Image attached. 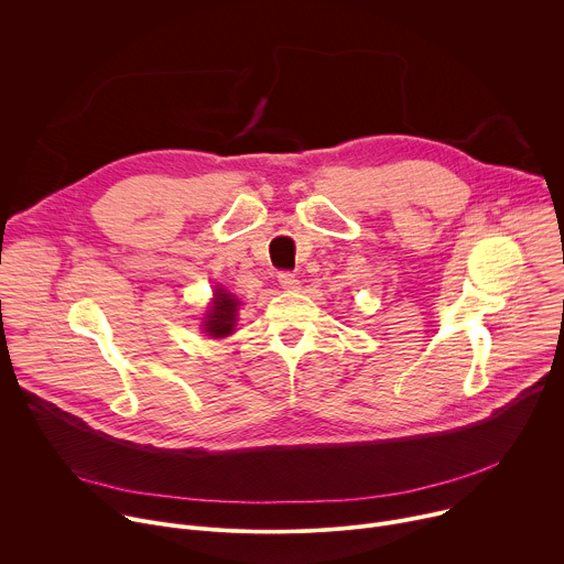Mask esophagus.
I'll return each mask as SVG.
<instances>
[{
  "instance_id": "esophagus-1",
  "label": "esophagus",
  "mask_w": 564,
  "mask_h": 564,
  "mask_svg": "<svg viewBox=\"0 0 564 564\" xmlns=\"http://www.w3.org/2000/svg\"><path fill=\"white\" fill-rule=\"evenodd\" d=\"M279 283H281V288L283 290H288V292H292V290H299V279L292 274V272H281L279 274Z\"/></svg>"
}]
</instances>
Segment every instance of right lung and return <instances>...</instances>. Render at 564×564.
<instances>
[{"mask_svg":"<svg viewBox=\"0 0 564 564\" xmlns=\"http://www.w3.org/2000/svg\"><path fill=\"white\" fill-rule=\"evenodd\" d=\"M238 305H240L238 299H234L225 290H218L216 299H214V305H212V310L207 314V321H205V333H209L212 337L231 335Z\"/></svg>","mask_w":564,"mask_h":564,"instance_id":"obj_1","label":"right lung"}]
</instances>
